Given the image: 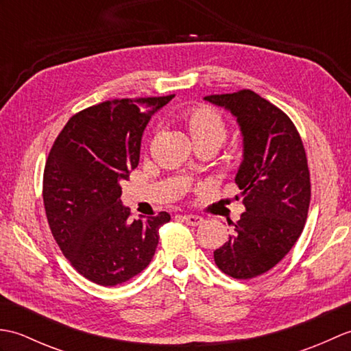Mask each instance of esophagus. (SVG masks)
I'll use <instances>...</instances> for the list:
<instances>
[{
    "label": "esophagus",
    "instance_id": "34e87169",
    "mask_svg": "<svg viewBox=\"0 0 351 351\" xmlns=\"http://www.w3.org/2000/svg\"><path fill=\"white\" fill-rule=\"evenodd\" d=\"M182 220L187 223L190 226H197L200 223L204 221V219L200 217V215H195V214H184L182 215Z\"/></svg>",
    "mask_w": 351,
    "mask_h": 351
}]
</instances>
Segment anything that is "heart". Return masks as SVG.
I'll list each match as a JSON object with an SVG mask.
<instances>
[{
  "label": "heart",
  "mask_w": 351,
  "mask_h": 351,
  "mask_svg": "<svg viewBox=\"0 0 351 351\" xmlns=\"http://www.w3.org/2000/svg\"><path fill=\"white\" fill-rule=\"evenodd\" d=\"M185 122H187L196 143L197 141H213L220 146L226 140L228 123L217 108L210 106L191 108L185 113Z\"/></svg>",
  "instance_id": "b5f03b06"
}]
</instances>
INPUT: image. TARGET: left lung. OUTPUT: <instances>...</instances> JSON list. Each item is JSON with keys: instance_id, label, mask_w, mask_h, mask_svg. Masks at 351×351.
Instances as JSON below:
<instances>
[{"instance_id": "1", "label": "left lung", "mask_w": 351, "mask_h": 351, "mask_svg": "<svg viewBox=\"0 0 351 351\" xmlns=\"http://www.w3.org/2000/svg\"><path fill=\"white\" fill-rule=\"evenodd\" d=\"M237 116L244 161L235 184L245 211L229 241L214 252L220 270L253 279L280 263L303 232L311 204V175L303 141L280 108L249 88L205 96Z\"/></svg>"}]
</instances>
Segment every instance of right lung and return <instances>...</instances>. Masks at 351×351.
<instances>
[{
  "instance_id": "1",
  "label": "right lung",
  "mask_w": 351,
  "mask_h": 351,
  "mask_svg": "<svg viewBox=\"0 0 351 351\" xmlns=\"http://www.w3.org/2000/svg\"><path fill=\"white\" fill-rule=\"evenodd\" d=\"M175 95L111 99L73 114L58 134L43 170V205L58 247L75 270L102 287L143 271L158 245L161 211L131 220L121 182L138 166L149 119Z\"/></svg>"
}]
</instances>
